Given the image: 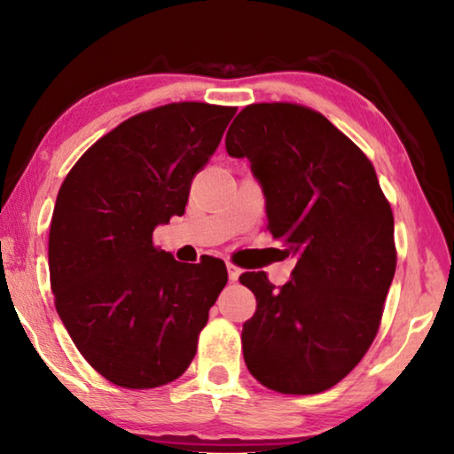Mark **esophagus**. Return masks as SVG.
<instances>
[{
	"instance_id": "esophagus-1",
	"label": "esophagus",
	"mask_w": 454,
	"mask_h": 454,
	"mask_svg": "<svg viewBox=\"0 0 454 454\" xmlns=\"http://www.w3.org/2000/svg\"><path fill=\"white\" fill-rule=\"evenodd\" d=\"M226 270H228V278H230V281H238L239 275H242V270L236 268L234 263H226Z\"/></svg>"
}]
</instances>
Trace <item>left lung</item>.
I'll return each instance as SVG.
<instances>
[{
    "mask_svg": "<svg viewBox=\"0 0 454 454\" xmlns=\"http://www.w3.org/2000/svg\"><path fill=\"white\" fill-rule=\"evenodd\" d=\"M226 151L250 161L268 230L297 260L279 289L263 271L239 278L257 301L242 331L246 366L279 394H321L378 333L395 273L392 208L368 157L303 106H247Z\"/></svg>",
    "mask_w": 454,
    "mask_h": 454,
    "instance_id": "left-lung-1",
    "label": "left lung"
}]
</instances>
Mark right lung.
I'll use <instances>...</instances> for the list:
<instances>
[{
	"label": "right lung",
	"mask_w": 454,
	"mask_h": 454,
	"mask_svg": "<svg viewBox=\"0 0 454 454\" xmlns=\"http://www.w3.org/2000/svg\"><path fill=\"white\" fill-rule=\"evenodd\" d=\"M236 108L167 104L133 115L78 159L62 183L49 271L62 325L88 364L129 389L189 368L208 310L228 281L216 257L179 263L153 230L183 216Z\"/></svg>",
	"instance_id": "add662e5"
}]
</instances>
